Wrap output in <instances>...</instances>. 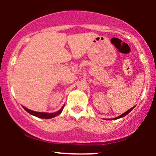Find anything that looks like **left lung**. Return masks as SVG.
Segmentation results:
<instances>
[{"instance_id":"8db88e82","label":"left lung","mask_w":156,"mask_h":156,"mask_svg":"<svg viewBox=\"0 0 156 156\" xmlns=\"http://www.w3.org/2000/svg\"><path fill=\"white\" fill-rule=\"evenodd\" d=\"M135 106H136V105H135ZM135 106L132 107L131 108H130L129 110H128V111H127V112H125V113H123V114H122L121 115H119V117H116V118H114V119H120V118L123 117H125V116H126L127 114H129V113H130V112H131V111L133 110V109L134 108H135ZM107 120H108V119H107ZM108 120H111V119H108Z\"/></svg>"}]
</instances>
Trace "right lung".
<instances>
[{
    "label": "right lung",
    "instance_id": "1",
    "mask_svg": "<svg viewBox=\"0 0 156 156\" xmlns=\"http://www.w3.org/2000/svg\"><path fill=\"white\" fill-rule=\"evenodd\" d=\"M64 107V105L62 107V108H61L60 110H58V112H53V113L38 112H34V111L30 110V109L26 108V107H24V106H23V108H24L27 112L29 113L30 114H31V115H33V116H35V117H37L42 118V119H51V118H53V117H56V116L59 115L61 113H62V110H63Z\"/></svg>",
    "mask_w": 156,
    "mask_h": 156
}]
</instances>
